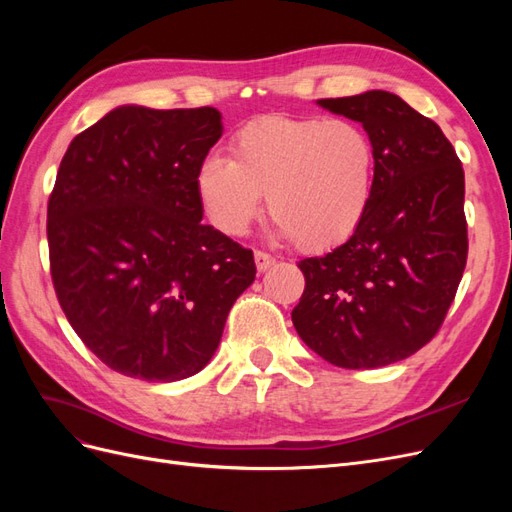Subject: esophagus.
Segmentation results:
<instances>
[{"mask_svg": "<svg viewBox=\"0 0 512 512\" xmlns=\"http://www.w3.org/2000/svg\"><path fill=\"white\" fill-rule=\"evenodd\" d=\"M254 260H256V269L260 273L267 271L271 265H275V258L271 254H267V252H260V250L254 252Z\"/></svg>", "mask_w": 512, "mask_h": 512, "instance_id": "esophagus-1", "label": "esophagus"}]
</instances>
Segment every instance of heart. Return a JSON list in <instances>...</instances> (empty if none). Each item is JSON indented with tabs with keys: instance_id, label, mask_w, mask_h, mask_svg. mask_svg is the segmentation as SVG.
<instances>
[{
	"instance_id": "heart-1",
	"label": "heart",
	"mask_w": 512,
	"mask_h": 512,
	"mask_svg": "<svg viewBox=\"0 0 512 512\" xmlns=\"http://www.w3.org/2000/svg\"><path fill=\"white\" fill-rule=\"evenodd\" d=\"M374 185L376 147L350 119L260 117L232 136L230 158L209 156L196 170L200 205L224 235H245L265 194L277 235L309 252L354 235Z\"/></svg>"
}]
</instances>
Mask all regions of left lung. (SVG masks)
Returning a JSON list of instances; mask_svg holds the SVG:
<instances>
[{
  "label": "left lung",
  "mask_w": 512,
  "mask_h": 512,
  "mask_svg": "<svg viewBox=\"0 0 512 512\" xmlns=\"http://www.w3.org/2000/svg\"><path fill=\"white\" fill-rule=\"evenodd\" d=\"M363 123L376 147V185L354 235L303 258L292 309L299 337L324 361L374 369L429 344L468 260L461 160L436 121L389 91L318 100Z\"/></svg>",
  "instance_id": "8db88e82"
}]
</instances>
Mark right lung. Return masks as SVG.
<instances>
[{
	"label": "right lung",
	"instance_id": "right-lung-1",
	"mask_svg": "<svg viewBox=\"0 0 512 512\" xmlns=\"http://www.w3.org/2000/svg\"><path fill=\"white\" fill-rule=\"evenodd\" d=\"M222 136L211 106H119L70 143L46 211L57 301L113 371L198 374L254 282L252 250L207 226L196 170Z\"/></svg>",
	"mask_w": 512,
	"mask_h": 512
}]
</instances>
